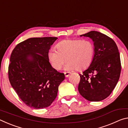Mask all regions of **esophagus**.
Masks as SVG:
<instances>
[{"instance_id": "esophagus-1", "label": "esophagus", "mask_w": 128, "mask_h": 128, "mask_svg": "<svg viewBox=\"0 0 128 128\" xmlns=\"http://www.w3.org/2000/svg\"><path fill=\"white\" fill-rule=\"evenodd\" d=\"M70 72H65L64 73V74H65V76H66V77H68L69 75H70Z\"/></svg>"}]
</instances>
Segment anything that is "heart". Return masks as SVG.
<instances>
[{
  "label": "heart",
  "instance_id": "obj_1",
  "mask_svg": "<svg viewBox=\"0 0 128 128\" xmlns=\"http://www.w3.org/2000/svg\"><path fill=\"white\" fill-rule=\"evenodd\" d=\"M56 48L50 49L48 52L49 62L56 70L61 69L65 61L67 62L66 70H83L90 66L94 57V46L88 40H64L56 44Z\"/></svg>",
  "mask_w": 128,
  "mask_h": 128
}]
</instances>
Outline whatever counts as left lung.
Returning <instances> with one entry per match:
<instances>
[{"label": "left lung", "instance_id": "obj_1", "mask_svg": "<svg viewBox=\"0 0 128 128\" xmlns=\"http://www.w3.org/2000/svg\"><path fill=\"white\" fill-rule=\"evenodd\" d=\"M90 38L94 54L90 66L80 76L78 90L86 100L99 102L109 96L120 78L121 62L116 43L105 34L91 31L80 36Z\"/></svg>", "mask_w": 128, "mask_h": 128}]
</instances>
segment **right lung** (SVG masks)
Returning <instances> with one entry per match:
<instances>
[{
  "instance_id": "right-lung-1",
  "label": "right lung",
  "mask_w": 128,
  "mask_h": 128,
  "mask_svg": "<svg viewBox=\"0 0 128 128\" xmlns=\"http://www.w3.org/2000/svg\"><path fill=\"white\" fill-rule=\"evenodd\" d=\"M56 37L30 38L15 47L10 57L8 77L12 88L24 103L35 109L51 104L64 73L52 67L48 52Z\"/></svg>"
}]
</instances>
